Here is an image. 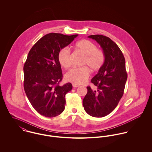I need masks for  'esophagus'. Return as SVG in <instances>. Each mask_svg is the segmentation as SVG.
<instances>
[{
    "label": "esophagus",
    "instance_id": "34e87169",
    "mask_svg": "<svg viewBox=\"0 0 152 152\" xmlns=\"http://www.w3.org/2000/svg\"><path fill=\"white\" fill-rule=\"evenodd\" d=\"M72 86L74 88H77V87H79L80 86L79 85H77V84H72Z\"/></svg>",
    "mask_w": 152,
    "mask_h": 152
}]
</instances>
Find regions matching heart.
Listing matches in <instances>:
<instances>
[{
	"label": "heart",
	"mask_w": 152,
	"mask_h": 152,
	"mask_svg": "<svg viewBox=\"0 0 152 152\" xmlns=\"http://www.w3.org/2000/svg\"><path fill=\"white\" fill-rule=\"evenodd\" d=\"M74 48L84 57L82 61V65H87L92 71L99 70L105 61L104 51L97 48L95 44L83 39L76 42ZM58 61L63 68H68L71 65V55L70 50L64 47L61 49L58 55ZM90 75V70L87 66L75 67L70 69L65 75L66 81L73 84L80 85L86 82Z\"/></svg>",
	"instance_id": "heart-1"
}]
</instances>
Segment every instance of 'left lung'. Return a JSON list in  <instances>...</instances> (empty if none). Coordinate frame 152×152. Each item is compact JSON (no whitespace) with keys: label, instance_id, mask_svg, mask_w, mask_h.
Masks as SVG:
<instances>
[{"label":"left lung","instance_id":"8db88e82","mask_svg":"<svg viewBox=\"0 0 152 152\" xmlns=\"http://www.w3.org/2000/svg\"><path fill=\"white\" fill-rule=\"evenodd\" d=\"M88 37L101 45L105 54V61L91 81L96 90L87 87L83 104L88 115L101 118L115 109L124 95L128 78L125 59L118 45L108 37L96 34Z\"/></svg>","mask_w":152,"mask_h":152}]
</instances>
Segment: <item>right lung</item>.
<instances>
[{"mask_svg":"<svg viewBox=\"0 0 152 152\" xmlns=\"http://www.w3.org/2000/svg\"><path fill=\"white\" fill-rule=\"evenodd\" d=\"M77 36L47 34L28 54L23 67L24 91L33 107L45 117L57 116L65 109V95L72 86L70 83L59 84L63 74L58 55Z\"/></svg>","mask_w":152,"mask_h":152,"instance_id":"right-lung-1","label":"right lung"}]
</instances>
